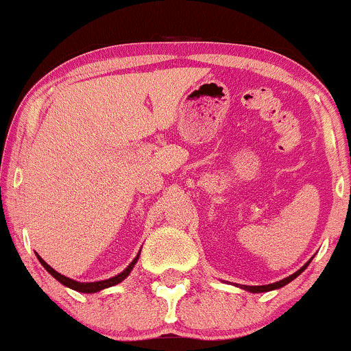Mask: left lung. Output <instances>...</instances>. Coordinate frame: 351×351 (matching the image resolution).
<instances>
[{"instance_id": "8db88e82", "label": "left lung", "mask_w": 351, "mask_h": 351, "mask_svg": "<svg viewBox=\"0 0 351 351\" xmlns=\"http://www.w3.org/2000/svg\"><path fill=\"white\" fill-rule=\"evenodd\" d=\"M308 264H310V261L305 265H302V267L295 274H292V276L285 277V279H282L279 282H274V284H269V285H241V289H244V291H249V292H252V293L269 292V291H274V289H280V287H284V285H287L289 282H292L293 279H295V277H299L300 274L304 272L305 269H307Z\"/></svg>"}]
</instances>
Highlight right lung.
Returning <instances> with one entry per match:
<instances>
[{
    "mask_svg": "<svg viewBox=\"0 0 351 351\" xmlns=\"http://www.w3.org/2000/svg\"><path fill=\"white\" fill-rule=\"evenodd\" d=\"M36 256H38V254H36ZM138 256H140V254H136V257H135L134 261H132L130 265H128V267L125 269L123 272H120L119 276L110 277V279H107V280H99V282H77V280H74V279H69V277L62 276V274H59L58 271H54V269H52L51 265L46 263V261H43L41 256H38V259H39V263L43 264V267L46 269V271L49 272L56 280H59L62 285H66V287L72 289V291L84 292V293H94V292L102 291V289H107V287H112V285H117V284H119V282H122L123 279H127L128 274H130L132 269H134V265L136 264V261H138Z\"/></svg>",
    "mask_w": 351,
    "mask_h": 351,
    "instance_id": "1",
    "label": "right lung"
}]
</instances>
